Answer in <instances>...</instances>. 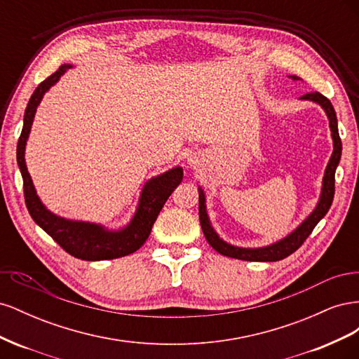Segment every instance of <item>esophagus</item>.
<instances>
[{"instance_id":"34e87169","label":"esophagus","mask_w":359,"mask_h":359,"mask_svg":"<svg viewBox=\"0 0 359 359\" xmlns=\"http://www.w3.org/2000/svg\"><path fill=\"white\" fill-rule=\"evenodd\" d=\"M187 163H189V166H190L191 169H196V168L199 166V163H198V158H196V157H190V158L187 160Z\"/></svg>"}]
</instances>
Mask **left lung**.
<instances>
[{
  "label": "left lung",
  "mask_w": 359,
  "mask_h": 359,
  "mask_svg": "<svg viewBox=\"0 0 359 359\" xmlns=\"http://www.w3.org/2000/svg\"><path fill=\"white\" fill-rule=\"evenodd\" d=\"M292 81H299L298 76H289ZM301 100H309L313 103H318L322 109L327 114L330 119V130H331V137H332V154L331 158L327 165V169H325L323 173V180H322V190H320V196L316 203V208H314L306 220H304L297 229H293L289 235H286L281 240L264 245V247H256V248H250V247H238L232 245L229 243L223 241L219 236V233L215 232L210 222V215L206 212V199H205V193L202 187H198L199 191V220L203 235L206 238L208 244L219 252L223 256L227 257H233V259H240V260H252V262H277V260H281L292 255L293 252L302 245V243L307 240L309 235L313 232L316 224L327 215L328 210L331 208V203L334 199V182H335V169L339 166L340 158H341V140L339 136V124H337V115L331 102L327 99V97L322 95L320 93H309L306 95L299 97Z\"/></svg>",
  "instance_id": "left-lung-1"
}]
</instances>
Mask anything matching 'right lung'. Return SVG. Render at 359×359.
<instances>
[{"label":"right lung","instance_id":"right-lung-1","mask_svg":"<svg viewBox=\"0 0 359 359\" xmlns=\"http://www.w3.org/2000/svg\"><path fill=\"white\" fill-rule=\"evenodd\" d=\"M72 67V64H62L55 73L50 74L48 79L43 81L37 86L27 104L22 133H20V137L18 140L16 151L18 166L24 180L25 203L32 220L53 241L66 250L69 255L82 260H107L123 257L130 253H135L148 240L163 205H165L172 191L182 181V168H172L168 172L160 173V175L148 180L144 184L135 215L128 222V224L121 227V229H107L103 224L64 219V217L50 212L45 203L40 201L34 184H32L25 163V147L32 121H34L36 111L43 95Z\"/></svg>","mask_w":359,"mask_h":359}]
</instances>
